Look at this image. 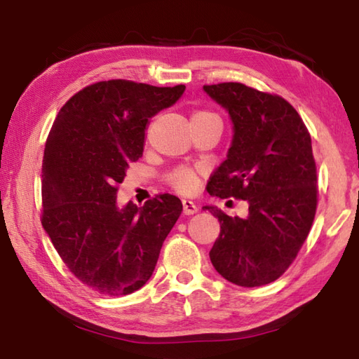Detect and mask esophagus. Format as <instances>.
<instances>
[{"instance_id":"esophagus-1","label":"esophagus","mask_w":359,"mask_h":359,"mask_svg":"<svg viewBox=\"0 0 359 359\" xmlns=\"http://www.w3.org/2000/svg\"><path fill=\"white\" fill-rule=\"evenodd\" d=\"M182 212H184L186 215H194L198 212V208H196V204L190 200H182Z\"/></svg>"}]
</instances>
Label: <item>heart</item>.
Listing matches in <instances>:
<instances>
[{"instance_id":"heart-1","label":"heart","mask_w":359,"mask_h":359,"mask_svg":"<svg viewBox=\"0 0 359 359\" xmlns=\"http://www.w3.org/2000/svg\"><path fill=\"white\" fill-rule=\"evenodd\" d=\"M204 114H210V113L198 111L195 116H204ZM169 182L172 184V187L177 189L181 194H192L198 189L200 172L194 169L175 170L169 177Z\"/></svg>"}]
</instances>
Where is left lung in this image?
<instances>
[{
    "label": "left lung",
    "mask_w": 359,
    "mask_h": 359,
    "mask_svg": "<svg viewBox=\"0 0 359 359\" xmlns=\"http://www.w3.org/2000/svg\"><path fill=\"white\" fill-rule=\"evenodd\" d=\"M228 111L232 142L208 182L210 195L246 200L248 217L206 206L220 222L212 265L238 287H262L287 271L309 236L318 206L316 163L301 116L276 94L243 83L204 85Z\"/></svg>",
    "instance_id": "obj_1"
}]
</instances>
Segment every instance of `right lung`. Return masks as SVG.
I'll list each match as a JSON object with an SVG mask.
<instances>
[{"instance_id":"add662e5","label":"right lung","mask_w":359,"mask_h":359,"mask_svg":"<svg viewBox=\"0 0 359 359\" xmlns=\"http://www.w3.org/2000/svg\"><path fill=\"white\" fill-rule=\"evenodd\" d=\"M184 90L121 79L93 83L62 107L49 131L41 224L69 271L100 294L144 287L181 215L182 203L170 194L142 208H119L116 195L128 164L142 156L150 119Z\"/></svg>"}]
</instances>
